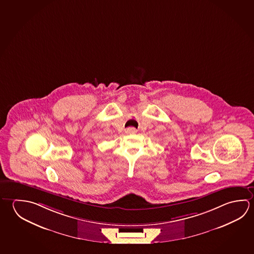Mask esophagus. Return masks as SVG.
I'll return each instance as SVG.
<instances>
[{
	"mask_svg": "<svg viewBox=\"0 0 254 254\" xmlns=\"http://www.w3.org/2000/svg\"><path fill=\"white\" fill-rule=\"evenodd\" d=\"M126 132L128 133H135L136 129L134 128V127H128V128L126 129Z\"/></svg>",
	"mask_w": 254,
	"mask_h": 254,
	"instance_id": "1",
	"label": "esophagus"
}]
</instances>
